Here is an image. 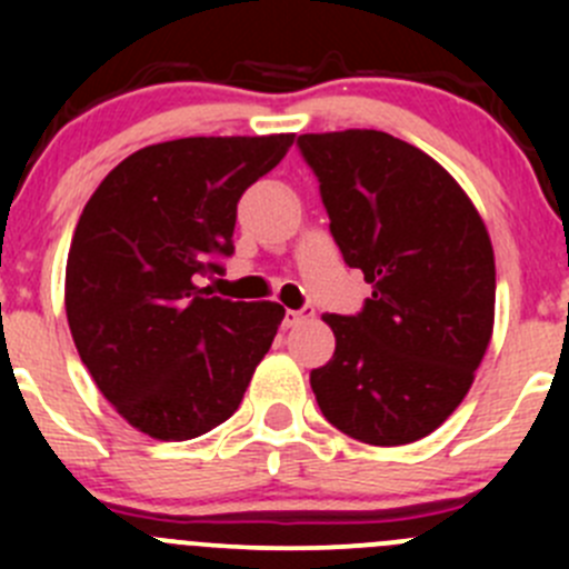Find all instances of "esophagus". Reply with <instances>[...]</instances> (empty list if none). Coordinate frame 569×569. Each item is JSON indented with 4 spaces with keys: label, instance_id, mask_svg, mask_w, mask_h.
Segmentation results:
<instances>
[{
    "label": "esophagus",
    "instance_id": "esophagus-1",
    "mask_svg": "<svg viewBox=\"0 0 569 569\" xmlns=\"http://www.w3.org/2000/svg\"><path fill=\"white\" fill-rule=\"evenodd\" d=\"M311 308H302V311H286V317H283V327H297V325H302V321H306L308 317H311Z\"/></svg>",
    "mask_w": 569,
    "mask_h": 569
}]
</instances>
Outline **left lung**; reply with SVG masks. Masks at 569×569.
Listing matches in <instances>:
<instances>
[{"label":"left lung","instance_id":"obj_1","mask_svg":"<svg viewBox=\"0 0 569 569\" xmlns=\"http://www.w3.org/2000/svg\"><path fill=\"white\" fill-rule=\"evenodd\" d=\"M343 261L375 286L325 313L336 352L311 371L327 421L369 446L427 438L473 386L496 321L485 220L429 153L377 129L302 134Z\"/></svg>","mask_w":569,"mask_h":569}]
</instances>
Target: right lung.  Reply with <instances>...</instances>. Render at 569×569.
<instances>
[{"label":"right lung","instance_id":"add662e5","mask_svg":"<svg viewBox=\"0 0 569 569\" xmlns=\"http://www.w3.org/2000/svg\"><path fill=\"white\" fill-rule=\"evenodd\" d=\"M295 134L183 137L134 151L99 183L73 231L66 317L120 418L189 440L237 412L286 311L198 286L233 252L237 203Z\"/></svg>","mask_w":569,"mask_h":569}]
</instances>
